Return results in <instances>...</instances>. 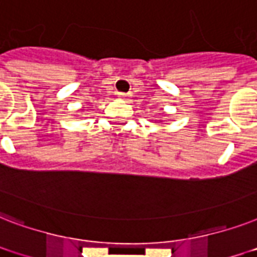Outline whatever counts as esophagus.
<instances>
[{"mask_svg": "<svg viewBox=\"0 0 257 257\" xmlns=\"http://www.w3.org/2000/svg\"><path fill=\"white\" fill-rule=\"evenodd\" d=\"M119 99H123V100H127V99H130V93H123V92H119L118 93Z\"/></svg>", "mask_w": 257, "mask_h": 257, "instance_id": "obj_1", "label": "esophagus"}]
</instances>
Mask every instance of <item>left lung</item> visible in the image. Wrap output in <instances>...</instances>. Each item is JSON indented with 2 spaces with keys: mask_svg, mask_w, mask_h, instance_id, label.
<instances>
[{
  "mask_svg": "<svg viewBox=\"0 0 257 257\" xmlns=\"http://www.w3.org/2000/svg\"><path fill=\"white\" fill-rule=\"evenodd\" d=\"M160 122H162V120H160Z\"/></svg>",
  "mask_w": 257,
  "mask_h": 257,
  "instance_id": "left-lung-1",
  "label": "left lung"
}]
</instances>
